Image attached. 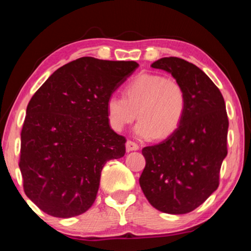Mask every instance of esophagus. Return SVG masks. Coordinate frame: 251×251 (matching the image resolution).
I'll use <instances>...</instances> for the list:
<instances>
[{
	"mask_svg": "<svg viewBox=\"0 0 251 251\" xmlns=\"http://www.w3.org/2000/svg\"><path fill=\"white\" fill-rule=\"evenodd\" d=\"M139 150V146L137 144L131 142V141H127L126 143V151L129 152V151H138Z\"/></svg>",
	"mask_w": 251,
	"mask_h": 251,
	"instance_id": "34e87169",
	"label": "esophagus"
}]
</instances>
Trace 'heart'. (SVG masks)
Instances as JSON below:
<instances>
[{
	"label": "heart",
	"mask_w": 251,
	"mask_h": 251,
	"mask_svg": "<svg viewBox=\"0 0 251 251\" xmlns=\"http://www.w3.org/2000/svg\"><path fill=\"white\" fill-rule=\"evenodd\" d=\"M124 97L110 95L106 116L115 131L124 130L138 116L135 134L141 138L164 139L175 133L184 120L187 97L184 87L160 74H141L124 87Z\"/></svg>",
	"instance_id": "b5f03b06"
}]
</instances>
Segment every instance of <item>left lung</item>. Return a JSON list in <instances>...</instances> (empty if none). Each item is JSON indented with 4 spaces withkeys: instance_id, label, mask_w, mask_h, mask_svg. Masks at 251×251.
<instances>
[{
    "instance_id": "obj_1",
    "label": "left lung",
    "mask_w": 251,
    "mask_h": 251,
    "mask_svg": "<svg viewBox=\"0 0 251 251\" xmlns=\"http://www.w3.org/2000/svg\"><path fill=\"white\" fill-rule=\"evenodd\" d=\"M151 67L168 72L181 84L187 106L175 133L143 148L146 165L139 185L156 209L187 214L218 188L220 167L227 156L226 105L218 87L192 63L163 57Z\"/></svg>"
}]
</instances>
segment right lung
Masks as SVG:
<instances>
[{
  "instance_id": "1",
  "label": "right lung",
  "mask_w": 251,
  "mask_h": 251,
  "mask_svg": "<svg viewBox=\"0 0 251 251\" xmlns=\"http://www.w3.org/2000/svg\"><path fill=\"white\" fill-rule=\"evenodd\" d=\"M139 65L80 57L59 67L29 100L19 166L25 195L48 215L70 218L91 208L100 173L125 155L124 136L106 116V100Z\"/></svg>"
}]
</instances>
